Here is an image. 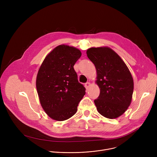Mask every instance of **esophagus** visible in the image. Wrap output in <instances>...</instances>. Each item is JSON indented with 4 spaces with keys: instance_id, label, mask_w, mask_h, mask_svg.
<instances>
[{
    "instance_id": "1",
    "label": "esophagus",
    "mask_w": 157,
    "mask_h": 157,
    "mask_svg": "<svg viewBox=\"0 0 157 157\" xmlns=\"http://www.w3.org/2000/svg\"><path fill=\"white\" fill-rule=\"evenodd\" d=\"M90 85H91V84H90V82H87L85 84V87L86 88V89H87L89 88V87L90 86Z\"/></svg>"
}]
</instances>
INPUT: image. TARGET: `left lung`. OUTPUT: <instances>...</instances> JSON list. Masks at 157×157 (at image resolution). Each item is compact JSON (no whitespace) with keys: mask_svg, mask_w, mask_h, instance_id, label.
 I'll use <instances>...</instances> for the list:
<instances>
[{"mask_svg":"<svg viewBox=\"0 0 157 157\" xmlns=\"http://www.w3.org/2000/svg\"><path fill=\"white\" fill-rule=\"evenodd\" d=\"M86 53L97 71L96 82L100 88V94L94 104L98 113L108 119L117 118L132 101L133 80L128 67L109 47L90 48Z\"/></svg>","mask_w":157,"mask_h":157,"instance_id":"8db88e82","label":"left lung"}]
</instances>
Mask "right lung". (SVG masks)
Masks as SVG:
<instances>
[{"instance_id": "obj_1", "label": "right lung", "mask_w": 157, "mask_h": 157, "mask_svg": "<svg viewBox=\"0 0 157 157\" xmlns=\"http://www.w3.org/2000/svg\"><path fill=\"white\" fill-rule=\"evenodd\" d=\"M81 56L79 50L61 44L47 55L40 67L36 90L41 107L52 119L63 121L74 116L86 94L73 68Z\"/></svg>"}]
</instances>
